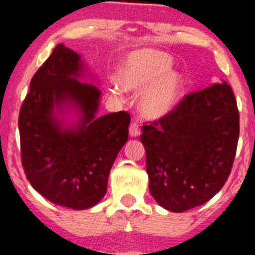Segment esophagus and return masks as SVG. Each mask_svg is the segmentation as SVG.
<instances>
[{
    "label": "esophagus",
    "instance_id": "34e87169",
    "mask_svg": "<svg viewBox=\"0 0 255 255\" xmlns=\"http://www.w3.org/2000/svg\"><path fill=\"white\" fill-rule=\"evenodd\" d=\"M139 132H141V130H139L137 123H131L130 128H128V133H130L131 137H136V136L139 135Z\"/></svg>",
    "mask_w": 255,
    "mask_h": 255
}]
</instances>
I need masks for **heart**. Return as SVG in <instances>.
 <instances>
[{
	"label": "heart",
	"mask_w": 255,
	"mask_h": 255,
	"mask_svg": "<svg viewBox=\"0 0 255 255\" xmlns=\"http://www.w3.org/2000/svg\"><path fill=\"white\" fill-rule=\"evenodd\" d=\"M174 61L168 53L142 48L130 53L118 69L116 80L120 89L136 94L143 92L139 111L148 119L169 116L181 101L185 92V78L172 70ZM120 89L113 87L112 95L119 97Z\"/></svg>",
	"instance_id": "1"
}]
</instances>
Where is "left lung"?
I'll return each mask as SVG.
<instances>
[{"label":"left lung","mask_w":255,"mask_h":255,"mask_svg":"<svg viewBox=\"0 0 255 255\" xmlns=\"http://www.w3.org/2000/svg\"><path fill=\"white\" fill-rule=\"evenodd\" d=\"M238 135L237 102L225 81L185 96L169 116L143 125L153 198L174 213L209 201L231 172Z\"/></svg>","instance_id":"obj_1"}]
</instances>
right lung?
Instances as JSON below:
<instances>
[{"label": "right lung", "instance_id": "right-lung-1", "mask_svg": "<svg viewBox=\"0 0 255 255\" xmlns=\"http://www.w3.org/2000/svg\"><path fill=\"white\" fill-rule=\"evenodd\" d=\"M81 56L58 43L30 81L19 113L26 179L57 205L83 210L105 197L118 153L128 141L127 112L97 117L101 90L84 83ZM73 110L78 119L69 122Z\"/></svg>", "mask_w": 255, "mask_h": 255}]
</instances>
